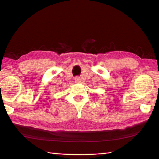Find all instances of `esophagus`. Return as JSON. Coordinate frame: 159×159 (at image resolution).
I'll return each instance as SVG.
<instances>
[{
	"label": "esophagus",
	"mask_w": 159,
	"mask_h": 159,
	"mask_svg": "<svg viewBox=\"0 0 159 159\" xmlns=\"http://www.w3.org/2000/svg\"><path fill=\"white\" fill-rule=\"evenodd\" d=\"M75 82H76V83H80V78H79V77L75 78Z\"/></svg>",
	"instance_id": "obj_1"
}]
</instances>
